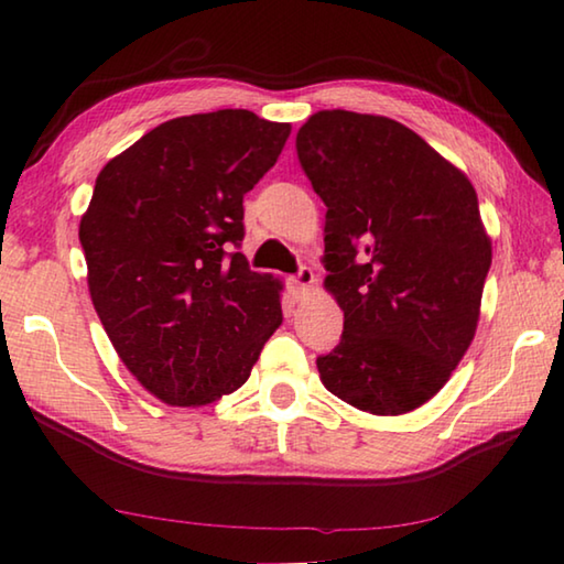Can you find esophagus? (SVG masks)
Instances as JSON below:
<instances>
[{
	"instance_id": "1",
	"label": "esophagus",
	"mask_w": 564,
	"mask_h": 564,
	"mask_svg": "<svg viewBox=\"0 0 564 564\" xmlns=\"http://www.w3.org/2000/svg\"><path fill=\"white\" fill-rule=\"evenodd\" d=\"M313 283H316V275H313L311 269H301L299 273L291 279V291L295 299H305L313 291Z\"/></svg>"
}]
</instances>
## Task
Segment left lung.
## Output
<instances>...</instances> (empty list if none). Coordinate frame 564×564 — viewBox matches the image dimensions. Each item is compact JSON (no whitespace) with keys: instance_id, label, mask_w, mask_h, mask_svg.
Returning <instances> with one entry per match:
<instances>
[{"instance_id":"1","label":"left lung","mask_w":564,"mask_h":564,"mask_svg":"<svg viewBox=\"0 0 564 564\" xmlns=\"http://www.w3.org/2000/svg\"><path fill=\"white\" fill-rule=\"evenodd\" d=\"M326 204V289L343 336L323 386L373 415L427 403L475 338L492 243L460 169L388 117L318 111L295 137Z\"/></svg>"}]
</instances>
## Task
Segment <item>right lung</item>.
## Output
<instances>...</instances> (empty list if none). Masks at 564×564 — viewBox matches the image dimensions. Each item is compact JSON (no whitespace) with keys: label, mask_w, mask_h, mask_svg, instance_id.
<instances>
[{"label":"right lung","mask_w":564,"mask_h":564,"mask_svg":"<svg viewBox=\"0 0 564 564\" xmlns=\"http://www.w3.org/2000/svg\"><path fill=\"white\" fill-rule=\"evenodd\" d=\"M291 123L246 109L159 123L99 171L79 241L91 303L129 373L161 403L234 393L281 326V283L228 253L243 196Z\"/></svg>","instance_id":"obj_1"}]
</instances>
